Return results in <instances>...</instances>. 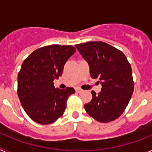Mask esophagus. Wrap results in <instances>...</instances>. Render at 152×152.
Returning a JSON list of instances; mask_svg holds the SVG:
<instances>
[{"instance_id": "1", "label": "esophagus", "mask_w": 152, "mask_h": 152, "mask_svg": "<svg viewBox=\"0 0 152 152\" xmlns=\"http://www.w3.org/2000/svg\"><path fill=\"white\" fill-rule=\"evenodd\" d=\"M82 91L83 90L80 89V88H77V89H76V92L77 93H80V92H82Z\"/></svg>"}]
</instances>
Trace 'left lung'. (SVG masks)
Segmentation results:
<instances>
[{
	"instance_id": "1",
	"label": "left lung",
	"mask_w": 152,
	"mask_h": 152,
	"mask_svg": "<svg viewBox=\"0 0 152 152\" xmlns=\"http://www.w3.org/2000/svg\"><path fill=\"white\" fill-rule=\"evenodd\" d=\"M88 62L92 78L102 85L98 94L84 104L89 116L100 123L117 119L126 108L132 95L134 82L132 68L126 56L115 47L103 42H88L75 45Z\"/></svg>"
}]
</instances>
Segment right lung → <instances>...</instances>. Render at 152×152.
<instances>
[{
	"instance_id": "add662e5",
	"label": "right lung",
	"mask_w": 152,
	"mask_h": 152,
	"mask_svg": "<svg viewBox=\"0 0 152 152\" xmlns=\"http://www.w3.org/2000/svg\"><path fill=\"white\" fill-rule=\"evenodd\" d=\"M75 52L72 45H48L35 50L23 62L17 94L25 112L36 123L50 124L64 113L68 96L75 91L56 88L53 80L62 75L64 64Z\"/></svg>"
}]
</instances>
